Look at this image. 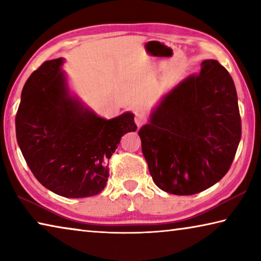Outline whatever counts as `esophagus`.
<instances>
[{
	"label": "esophagus",
	"mask_w": 261,
	"mask_h": 261,
	"mask_svg": "<svg viewBox=\"0 0 261 261\" xmlns=\"http://www.w3.org/2000/svg\"><path fill=\"white\" fill-rule=\"evenodd\" d=\"M146 116H145V115L143 114V113H140V112H138V113H136V116H135V122H136V124H137V126L138 127H140L141 125H144L145 123H146Z\"/></svg>",
	"instance_id": "1"
}]
</instances>
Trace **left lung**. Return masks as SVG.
<instances>
[{"label":"left lung","instance_id":"8db88e82","mask_svg":"<svg viewBox=\"0 0 261 261\" xmlns=\"http://www.w3.org/2000/svg\"><path fill=\"white\" fill-rule=\"evenodd\" d=\"M153 182L190 196L227 174L242 136L235 84L218 61L206 60L163 96L139 129Z\"/></svg>","mask_w":261,"mask_h":261}]
</instances>
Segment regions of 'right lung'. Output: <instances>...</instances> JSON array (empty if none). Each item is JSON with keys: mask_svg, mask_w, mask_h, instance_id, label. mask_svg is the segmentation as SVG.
<instances>
[{"mask_svg": "<svg viewBox=\"0 0 261 261\" xmlns=\"http://www.w3.org/2000/svg\"><path fill=\"white\" fill-rule=\"evenodd\" d=\"M63 62V57L45 62L26 81L16 137L43 187L62 197H91L107 185L108 161L122 136L137 130L135 115L98 116L71 93Z\"/></svg>", "mask_w": 261, "mask_h": 261, "instance_id": "right-lung-1", "label": "right lung"}]
</instances>
